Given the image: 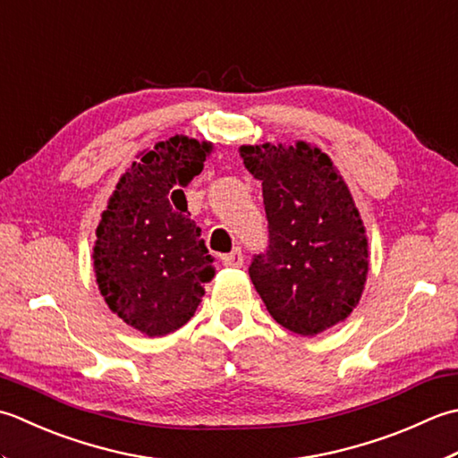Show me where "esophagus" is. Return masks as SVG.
Listing matches in <instances>:
<instances>
[{
    "instance_id": "esophagus-1",
    "label": "esophagus",
    "mask_w": 458,
    "mask_h": 458,
    "mask_svg": "<svg viewBox=\"0 0 458 458\" xmlns=\"http://www.w3.org/2000/svg\"><path fill=\"white\" fill-rule=\"evenodd\" d=\"M221 260H223V265H225V267H233V268H241L242 263H245V259H242V253H241L239 249H235V250H233V253H229V255H223Z\"/></svg>"
}]
</instances>
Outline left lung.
<instances>
[{
    "label": "left lung",
    "instance_id": "left-lung-1",
    "mask_svg": "<svg viewBox=\"0 0 458 458\" xmlns=\"http://www.w3.org/2000/svg\"><path fill=\"white\" fill-rule=\"evenodd\" d=\"M263 183L268 250L249 267L268 314L316 335L348 318L368 278V235L346 182L318 146H241Z\"/></svg>",
    "mask_w": 458,
    "mask_h": 458
}]
</instances>
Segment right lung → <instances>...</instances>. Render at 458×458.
<instances>
[{
  "mask_svg": "<svg viewBox=\"0 0 458 458\" xmlns=\"http://www.w3.org/2000/svg\"><path fill=\"white\" fill-rule=\"evenodd\" d=\"M211 150L208 140L175 134L140 152L100 216L92 249L98 291L118 318L150 338L188 324L216 275L201 229L182 213V188ZM170 199H183L184 209L175 212Z\"/></svg>",
  "mask_w": 458,
  "mask_h": 458,
  "instance_id": "obj_1",
  "label": "right lung"
}]
</instances>
